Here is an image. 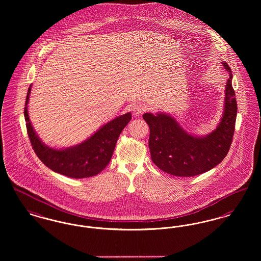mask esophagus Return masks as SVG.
Wrapping results in <instances>:
<instances>
[{
  "label": "esophagus",
  "mask_w": 261,
  "mask_h": 261,
  "mask_svg": "<svg viewBox=\"0 0 261 261\" xmlns=\"http://www.w3.org/2000/svg\"><path fill=\"white\" fill-rule=\"evenodd\" d=\"M146 110H147L146 106H144L143 104H140V103L136 104V105L134 106V113H135V115H137V116L141 115L142 113H144Z\"/></svg>",
  "instance_id": "obj_1"
}]
</instances>
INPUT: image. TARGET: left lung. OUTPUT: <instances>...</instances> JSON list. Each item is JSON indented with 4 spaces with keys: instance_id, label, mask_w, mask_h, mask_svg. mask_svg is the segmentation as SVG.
<instances>
[{
    "instance_id": "8db88e82",
    "label": "left lung",
    "mask_w": 261,
    "mask_h": 261,
    "mask_svg": "<svg viewBox=\"0 0 261 261\" xmlns=\"http://www.w3.org/2000/svg\"><path fill=\"white\" fill-rule=\"evenodd\" d=\"M228 71L224 111L217 127L205 137L192 136L177 120L166 113H145L143 120L149 125V149L153 163L166 173L177 177H193L220 164L231 147L237 118V100L232 85V70Z\"/></svg>"
}]
</instances>
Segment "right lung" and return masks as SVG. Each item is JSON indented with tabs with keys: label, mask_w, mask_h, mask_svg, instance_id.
Segmentation results:
<instances>
[{
	"label": "right lung",
	"mask_w": 261,
	"mask_h": 261,
	"mask_svg": "<svg viewBox=\"0 0 261 261\" xmlns=\"http://www.w3.org/2000/svg\"><path fill=\"white\" fill-rule=\"evenodd\" d=\"M30 91L31 85L28 88L24 118L31 145L42 162L52 171L69 178H88L102 172L110 162L120 134L132 120L130 112L102 125L82 143L56 149L42 142L29 120L28 105Z\"/></svg>",
	"instance_id": "right-lung-1"
}]
</instances>
